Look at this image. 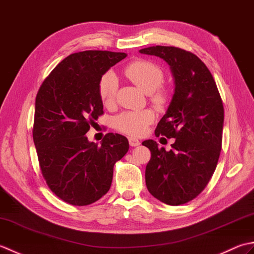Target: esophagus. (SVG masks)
I'll return each mask as SVG.
<instances>
[{"label": "esophagus", "mask_w": 254, "mask_h": 254, "mask_svg": "<svg viewBox=\"0 0 254 254\" xmlns=\"http://www.w3.org/2000/svg\"><path fill=\"white\" fill-rule=\"evenodd\" d=\"M128 143H130V145L132 147H135V146H138L139 144H141V142L138 141V139H136V138H134V137H130L128 138Z\"/></svg>", "instance_id": "34e87169"}]
</instances>
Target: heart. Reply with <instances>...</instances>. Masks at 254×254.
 <instances>
[{"mask_svg":"<svg viewBox=\"0 0 254 254\" xmlns=\"http://www.w3.org/2000/svg\"><path fill=\"white\" fill-rule=\"evenodd\" d=\"M124 74L144 93L149 94L153 104L161 108L168 101V93L160 89L159 86L164 82V74L156 64L138 60L128 64L124 69ZM117 88V77L112 72L102 75L98 84V94L104 105H108L115 98ZM155 118L154 112L149 109L139 111H126L119 115L115 120V127L118 131L131 136H142Z\"/></svg>","mask_w":254,"mask_h":254,"instance_id":"heart-1","label":"heart"}]
</instances>
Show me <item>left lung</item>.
I'll return each instance as SVG.
<instances>
[{
    "label": "left lung",
    "mask_w": 254,
    "mask_h": 254,
    "mask_svg": "<svg viewBox=\"0 0 254 254\" xmlns=\"http://www.w3.org/2000/svg\"><path fill=\"white\" fill-rule=\"evenodd\" d=\"M143 55L163 59L170 66L175 93L156 136L176 138L169 152L153 139L142 144L152 157L145 170L149 193L168 205L188 203L201 193L212 178L222 149L224 107L207 66L176 47L141 49Z\"/></svg>",
    "instance_id": "obj_1"
}]
</instances>
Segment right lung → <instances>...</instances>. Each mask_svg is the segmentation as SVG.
Instances as JSON below:
<instances>
[{
	"label": "right lung",
	"instance_id": "obj_1",
	"mask_svg": "<svg viewBox=\"0 0 254 254\" xmlns=\"http://www.w3.org/2000/svg\"><path fill=\"white\" fill-rule=\"evenodd\" d=\"M123 52L87 50L69 55L53 68L36 97L32 137L40 169L62 201L85 206L109 191L113 166L128 150V141L108 133L100 145L86 133L101 116L98 84Z\"/></svg>",
	"mask_w": 254,
	"mask_h": 254
}]
</instances>
